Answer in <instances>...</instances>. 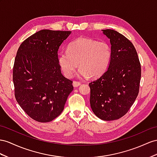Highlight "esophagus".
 <instances>
[{
  "label": "esophagus",
  "mask_w": 157,
  "mask_h": 157,
  "mask_svg": "<svg viewBox=\"0 0 157 157\" xmlns=\"http://www.w3.org/2000/svg\"><path fill=\"white\" fill-rule=\"evenodd\" d=\"M81 82H77V81H74L73 82V86L74 87H78L80 85H81Z\"/></svg>",
  "instance_id": "1"
}]
</instances>
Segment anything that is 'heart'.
<instances>
[{
    "mask_svg": "<svg viewBox=\"0 0 157 157\" xmlns=\"http://www.w3.org/2000/svg\"><path fill=\"white\" fill-rule=\"evenodd\" d=\"M111 57L112 48L108 42L80 37L68 44L67 51L60 52L58 63L67 78L74 75L79 63L80 75L97 78L105 73Z\"/></svg>",
    "mask_w": 157,
    "mask_h": 157,
    "instance_id": "heart-1",
    "label": "heart"
}]
</instances>
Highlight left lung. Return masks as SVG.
<instances>
[{
    "label": "left lung",
    "instance_id": "1",
    "mask_svg": "<svg viewBox=\"0 0 157 157\" xmlns=\"http://www.w3.org/2000/svg\"><path fill=\"white\" fill-rule=\"evenodd\" d=\"M103 32L110 39L112 57L105 73L89 83L90 105L99 119L113 121L125 115L138 96L141 67L129 40L113 30Z\"/></svg>",
    "mask_w": 157,
    "mask_h": 157
}]
</instances>
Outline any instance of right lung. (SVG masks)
Returning a JSON list of instances; mask_svg holds the SVG:
<instances>
[{
	"instance_id": "obj_1",
	"label": "right lung",
	"mask_w": 157,
	"mask_h": 157,
	"mask_svg": "<svg viewBox=\"0 0 157 157\" xmlns=\"http://www.w3.org/2000/svg\"><path fill=\"white\" fill-rule=\"evenodd\" d=\"M70 31L42 30L23 41L13 66L14 95L32 119L52 121L61 114L73 91L71 80L61 73L58 51Z\"/></svg>"
}]
</instances>
